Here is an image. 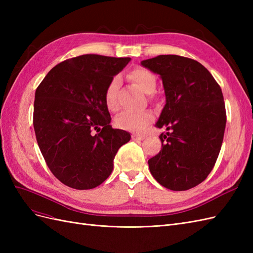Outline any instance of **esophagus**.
Here are the masks:
<instances>
[{
	"label": "esophagus",
	"mask_w": 253,
	"mask_h": 253,
	"mask_svg": "<svg viewBox=\"0 0 253 253\" xmlns=\"http://www.w3.org/2000/svg\"><path fill=\"white\" fill-rule=\"evenodd\" d=\"M132 139L133 140H138V141H141L144 139V136L142 135H137V134H133L132 135Z\"/></svg>",
	"instance_id": "obj_1"
}]
</instances>
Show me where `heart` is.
<instances>
[{
	"label": "heart",
	"instance_id": "b5f03b06",
	"mask_svg": "<svg viewBox=\"0 0 253 253\" xmlns=\"http://www.w3.org/2000/svg\"><path fill=\"white\" fill-rule=\"evenodd\" d=\"M129 78L144 91L151 95L156 89V76L147 68L137 67L129 73ZM119 77H114L104 91V101L106 108L111 111L117 110V90L119 86ZM153 120V114L149 111L124 112L117 118V126L126 131L142 132Z\"/></svg>",
	"mask_w": 253,
	"mask_h": 253
}]
</instances>
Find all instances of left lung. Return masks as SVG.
Here are the masks:
<instances>
[{"label":"left lung","instance_id":"8db88e82","mask_svg":"<svg viewBox=\"0 0 253 253\" xmlns=\"http://www.w3.org/2000/svg\"><path fill=\"white\" fill-rule=\"evenodd\" d=\"M141 65L163 80L166 104L156 127L162 150L149 159L157 182L173 191L200 185L216 163L226 127L221 89L207 68L195 60L160 55Z\"/></svg>","mask_w":253,"mask_h":253}]
</instances>
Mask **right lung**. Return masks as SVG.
I'll return each mask as SVG.
<instances>
[{
    "label": "right lung",
    "instance_id": "1",
    "mask_svg": "<svg viewBox=\"0 0 253 253\" xmlns=\"http://www.w3.org/2000/svg\"><path fill=\"white\" fill-rule=\"evenodd\" d=\"M129 61L82 55L52 67L38 86L36 138L49 170L64 185L77 190L101 185L117 151L131 139L112 127L104 101L106 86Z\"/></svg>",
    "mask_w": 253,
    "mask_h": 253
}]
</instances>
